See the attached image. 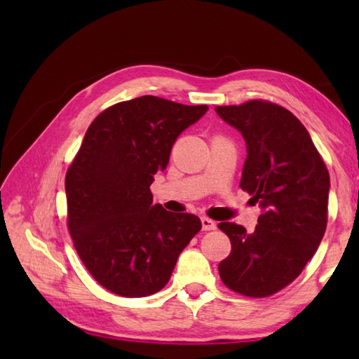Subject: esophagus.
<instances>
[{
	"label": "esophagus",
	"instance_id": "obj_1",
	"mask_svg": "<svg viewBox=\"0 0 359 359\" xmlns=\"http://www.w3.org/2000/svg\"><path fill=\"white\" fill-rule=\"evenodd\" d=\"M201 223H203V229L204 231H212L217 228V223L214 220H210L209 217H203L201 218Z\"/></svg>",
	"mask_w": 359,
	"mask_h": 359
}]
</instances>
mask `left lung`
Wrapping results in <instances>:
<instances>
[{
    "mask_svg": "<svg viewBox=\"0 0 359 359\" xmlns=\"http://www.w3.org/2000/svg\"><path fill=\"white\" fill-rule=\"evenodd\" d=\"M215 112L244 137L241 187L261 208L253 233L238 223L218 224L233 247L218 272L236 293L271 296L301 274L323 239L330 172L306 126L285 107L248 101Z\"/></svg>",
    "mask_w": 359,
    "mask_h": 359,
    "instance_id": "left-lung-1",
    "label": "left lung"
}]
</instances>
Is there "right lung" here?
<instances>
[{
	"label": "right lung",
	"instance_id": "right-lung-1",
	"mask_svg": "<svg viewBox=\"0 0 359 359\" xmlns=\"http://www.w3.org/2000/svg\"><path fill=\"white\" fill-rule=\"evenodd\" d=\"M208 111L141 96L106 109L85 133L65 180L68 228L85 267L112 293L160 291L201 229L196 215L154 205L150 185L175 139Z\"/></svg>",
	"mask_w": 359,
	"mask_h": 359
}]
</instances>
